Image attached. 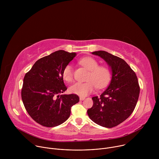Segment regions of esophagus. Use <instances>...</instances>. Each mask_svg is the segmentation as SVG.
Masks as SVG:
<instances>
[{"instance_id":"obj_1","label":"esophagus","mask_w":159,"mask_h":159,"mask_svg":"<svg viewBox=\"0 0 159 159\" xmlns=\"http://www.w3.org/2000/svg\"><path fill=\"white\" fill-rule=\"evenodd\" d=\"M85 99L84 97H80V101H84Z\"/></svg>"}]
</instances>
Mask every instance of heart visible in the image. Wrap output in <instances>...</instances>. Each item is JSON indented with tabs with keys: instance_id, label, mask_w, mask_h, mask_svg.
Listing matches in <instances>:
<instances>
[{
	"instance_id": "1",
	"label": "heart",
	"mask_w": 159,
	"mask_h": 159,
	"mask_svg": "<svg viewBox=\"0 0 159 159\" xmlns=\"http://www.w3.org/2000/svg\"><path fill=\"white\" fill-rule=\"evenodd\" d=\"M80 65L89 71L86 82H77L70 87V92L81 97H85L92 93L96 86L98 89L106 87L110 81L111 72L107 66H99L98 61L92 57H85L79 61ZM63 79L68 82L74 80V70L71 65H67L62 71Z\"/></svg>"
}]
</instances>
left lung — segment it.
Returning <instances> with one entry per match:
<instances>
[{
    "label": "left lung",
    "mask_w": 159,
    "mask_h": 159,
    "mask_svg": "<svg viewBox=\"0 0 159 159\" xmlns=\"http://www.w3.org/2000/svg\"><path fill=\"white\" fill-rule=\"evenodd\" d=\"M92 53L107 63L112 70V79L99 97L92 98L93 106L87 110V114L96 124L111 128L120 125L132 114L140 89L135 72L124 60L105 51Z\"/></svg>",
    "instance_id": "left-lung-1"
}]
</instances>
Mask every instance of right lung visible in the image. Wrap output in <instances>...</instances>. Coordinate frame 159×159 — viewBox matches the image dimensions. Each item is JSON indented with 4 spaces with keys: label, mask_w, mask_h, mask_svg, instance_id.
Returning a JSON list of instances; mask_svg holds the SVG:
<instances>
[{
    "label": "right lung",
    "mask_w": 159,
    "mask_h": 159,
    "mask_svg": "<svg viewBox=\"0 0 159 159\" xmlns=\"http://www.w3.org/2000/svg\"><path fill=\"white\" fill-rule=\"evenodd\" d=\"M77 55L58 50L37 60L24 77L21 98L29 115L38 124L54 127L69 118L79 101L76 94L60 95L67 89L62 71Z\"/></svg>",
    "instance_id": "add662e5"
}]
</instances>
